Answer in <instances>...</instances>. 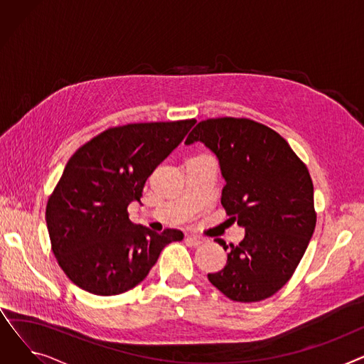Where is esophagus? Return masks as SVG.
<instances>
[{"instance_id":"esophagus-1","label":"esophagus","mask_w":364,"mask_h":364,"mask_svg":"<svg viewBox=\"0 0 364 364\" xmlns=\"http://www.w3.org/2000/svg\"><path fill=\"white\" fill-rule=\"evenodd\" d=\"M186 242L190 243L192 246H199V245H202L205 242V239L200 237V236H195V235H187L186 236Z\"/></svg>"}]
</instances>
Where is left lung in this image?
Returning <instances> with one entry per match:
<instances>
[{
	"mask_svg": "<svg viewBox=\"0 0 364 364\" xmlns=\"http://www.w3.org/2000/svg\"><path fill=\"white\" fill-rule=\"evenodd\" d=\"M202 141L215 153L225 186L221 195L230 220L245 228L227 264L208 279L227 298L257 302L292 277L316 227L310 172L280 134L246 118L200 121L186 144Z\"/></svg>",
	"mask_w": 364,
	"mask_h": 364,
	"instance_id": "obj_1",
	"label": "left lung"
}]
</instances>
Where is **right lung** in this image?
Masks as SVG:
<instances>
[{
    "instance_id": "add662e5",
    "label": "right lung",
    "mask_w": 364,
    "mask_h": 364,
    "mask_svg": "<svg viewBox=\"0 0 364 364\" xmlns=\"http://www.w3.org/2000/svg\"><path fill=\"white\" fill-rule=\"evenodd\" d=\"M196 119L113 127L76 150L48 198L46 220L53 254L81 289L119 295L137 286L164 247L184 235L134 224L127 208L140 202L155 168Z\"/></svg>"
}]
</instances>
